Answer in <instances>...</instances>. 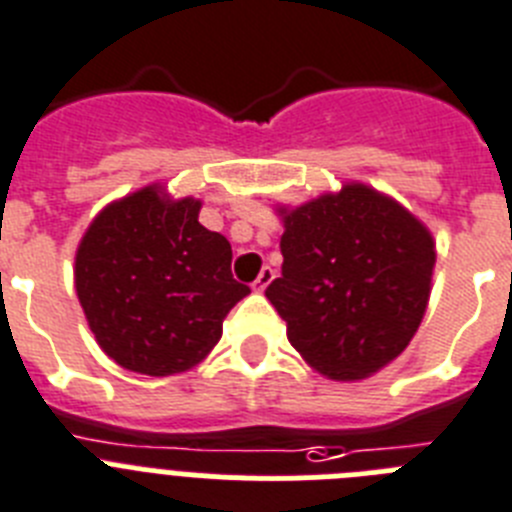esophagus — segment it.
Returning <instances> with one entry per match:
<instances>
[{"label":"esophagus","mask_w":512,"mask_h":512,"mask_svg":"<svg viewBox=\"0 0 512 512\" xmlns=\"http://www.w3.org/2000/svg\"><path fill=\"white\" fill-rule=\"evenodd\" d=\"M273 278H275V270L265 265V268L260 270V275H257V281L252 283V288H255V291H265V288L270 286V281H273Z\"/></svg>","instance_id":"1"}]
</instances>
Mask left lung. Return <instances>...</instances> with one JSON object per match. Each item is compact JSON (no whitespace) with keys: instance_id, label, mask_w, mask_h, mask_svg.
Wrapping results in <instances>:
<instances>
[{"instance_id":"8db88e82","label":"left lung","mask_w":512,"mask_h":512,"mask_svg":"<svg viewBox=\"0 0 512 512\" xmlns=\"http://www.w3.org/2000/svg\"><path fill=\"white\" fill-rule=\"evenodd\" d=\"M281 278L265 296L319 373L366 379L410 345L428 306L435 244L386 195L345 185L283 216Z\"/></svg>"}]
</instances>
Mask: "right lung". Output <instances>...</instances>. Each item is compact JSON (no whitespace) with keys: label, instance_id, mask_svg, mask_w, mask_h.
Masks as SVG:
<instances>
[{"label":"right lung","instance_id":"1","mask_svg":"<svg viewBox=\"0 0 512 512\" xmlns=\"http://www.w3.org/2000/svg\"><path fill=\"white\" fill-rule=\"evenodd\" d=\"M201 201L144 188L92 221L77 250L79 304L118 366L172 376L203 361L229 309L250 293L231 244L198 221Z\"/></svg>","mask_w":512,"mask_h":512}]
</instances>
